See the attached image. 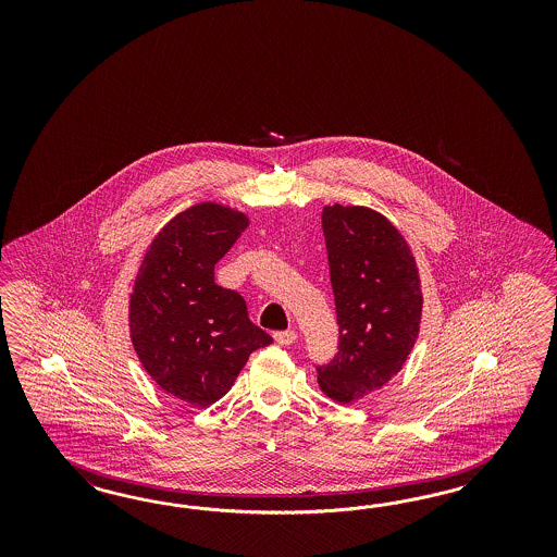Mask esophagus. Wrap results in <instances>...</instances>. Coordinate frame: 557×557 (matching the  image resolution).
<instances>
[{
	"mask_svg": "<svg viewBox=\"0 0 557 557\" xmlns=\"http://www.w3.org/2000/svg\"><path fill=\"white\" fill-rule=\"evenodd\" d=\"M273 338H275V343H280V345H292V343L298 338V333H296L294 329H289V331H277V333H273Z\"/></svg>",
	"mask_w": 557,
	"mask_h": 557,
	"instance_id": "1",
	"label": "esophagus"
}]
</instances>
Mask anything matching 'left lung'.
<instances>
[{"label":"left lung","mask_w":557,"mask_h":557,"mask_svg":"<svg viewBox=\"0 0 557 557\" xmlns=\"http://www.w3.org/2000/svg\"><path fill=\"white\" fill-rule=\"evenodd\" d=\"M322 233L337 308L335 357L317 366L337 403L382 388L419 337L422 294L414 257L389 220L361 206H326Z\"/></svg>","instance_id":"8db88e82"}]
</instances>
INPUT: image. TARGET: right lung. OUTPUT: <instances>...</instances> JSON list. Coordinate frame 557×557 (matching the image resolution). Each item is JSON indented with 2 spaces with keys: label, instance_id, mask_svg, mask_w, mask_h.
Masks as SVG:
<instances>
[{
  "label": "right lung",
  "instance_id": "right-lung-1",
  "mask_svg": "<svg viewBox=\"0 0 557 557\" xmlns=\"http://www.w3.org/2000/svg\"><path fill=\"white\" fill-rule=\"evenodd\" d=\"M219 203L177 214L154 236L131 298V337L161 388L194 406L216 403L273 338L249 321L240 294L214 284V265L247 228Z\"/></svg>",
  "mask_w": 557,
  "mask_h": 557
}]
</instances>
